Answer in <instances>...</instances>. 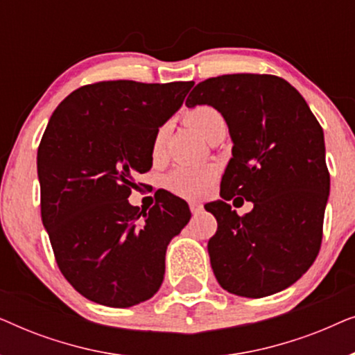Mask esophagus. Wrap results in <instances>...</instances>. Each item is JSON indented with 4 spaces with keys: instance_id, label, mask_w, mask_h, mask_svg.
Instances as JSON below:
<instances>
[{
    "instance_id": "1",
    "label": "esophagus",
    "mask_w": 355,
    "mask_h": 355,
    "mask_svg": "<svg viewBox=\"0 0 355 355\" xmlns=\"http://www.w3.org/2000/svg\"><path fill=\"white\" fill-rule=\"evenodd\" d=\"M189 207H191L192 215H197V213H200L203 210V205L200 202H191L189 203Z\"/></svg>"
}]
</instances>
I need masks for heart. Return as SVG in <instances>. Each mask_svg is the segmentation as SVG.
I'll use <instances>...</instances> for the list:
<instances>
[{"label":"heart","mask_w":355,"mask_h":355,"mask_svg":"<svg viewBox=\"0 0 355 355\" xmlns=\"http://www.w3.org/2000/svg\"><path fill=\"white\" fill-rule=\"evenodd\" d=\"M186 121L197 132H200L203 137H208L218 124L225 123L220 111L208 105H198L189 110ZM164 142H166V129L162 128L157 130L153 137L152 153L155 158L163 153ZM213 178H215V169L208 166V164H179L169 174L168 186L178 196L196 198L200 197L210 187Z\"/></svg>","instance_id":"b5f03b06"}]
</instances>
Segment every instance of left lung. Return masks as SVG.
I'll use <instances>...</instances> for the list:
<instances>
[{
    "label": "left lung",
    "mask_w": 355,
    "mask_h": 355,
    "mask_svg": "<svg viewBox=\"0 0 355 355\" xmlns=\"http://www.w3.org/2000/svg\"><path fill=\"white\" fill-rule=\"evenodd\" d=\"M187 106L211 105L234 145L223 200L207 203L218 227L208 241L218 283L242 297L294 284L317 259L329 192L323 129L302 95L271 74H226L196 85ZM254 202L239 217L227 200Z\"/></svg>",
    "instance_id": "8db88e82"
}]
</instances>
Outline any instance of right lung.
<instances>
[{"mask_svg":"<svg viewBox=\"0 0 355 355\" xmlns=\"http://www.w3.org/2000/svg\"><path fill=\"white\" fill-rule=\"evenodd\" d=\"M192 85L95 82L51 114L37 153L42 221L58 268L92 302L132 307L163 283L166 247L191 210L169 192L148 211L128 198L152 168L158 128Z\"/></svg>","mask_w":355,"mask_h":355,"instance_id":"right-lung-1","label":"right lung"}]
</instances>
